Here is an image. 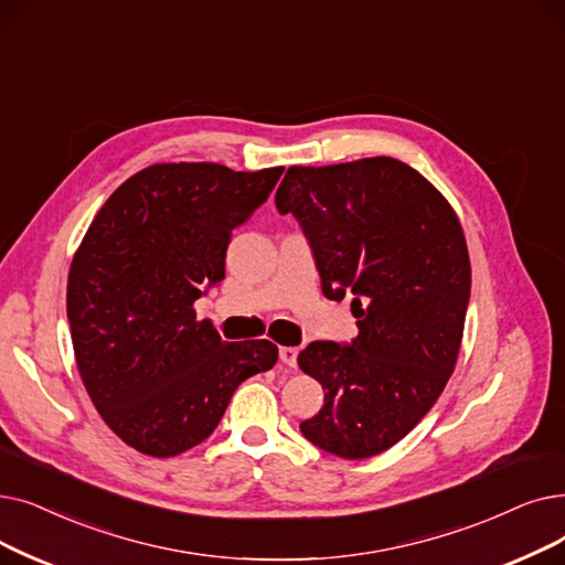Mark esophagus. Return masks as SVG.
Wrapping results in <instances>:
<instances>
[{
	"mask_svg": "<svg viewBox=\"0 0 565 565\" xmlns=\"http://www.w3.org/2000/svg\"><path fill=\"white\" fill-rule=\"evenodd\" d=\"M279 360L288 366H296L298 364V349L296 347H281L279 349Z\"/></svg>",
	"mask_w": 565,
	"mask_h": 565,
	"instance_id": "obj_1",
	"label": "esophagus"
}]
</instances>
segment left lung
I'll return each instance as SVG.
<instances>
[{"mask_svg":"<svg viewBox=\"0 0 565 565\" xmlns=\"http://www.w3.org/2000/svg\"><path fill=\"white\" fill-rule=\"evenodd\" d=\"M275 203L298 218L323 296L353 292L360 330L298 355L326 390L300 431L330 455L374 457L425 418L455 370L471 298L461 224L418 170L390 157L290 166Z\"/></svg>","mask_w":565,"mask_h":565,"instance_id":"left-lung-1","label":"left lung"}]
</instances>
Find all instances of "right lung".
Wrapping results in <instances>:
<instances>
[{"mask_svg": "<svg viewBox=\"0 0 565 565\" xmlns=\"http://www.w3.org/2000/svg\"><path fill=\"white\" fill-rule=\"evenodd\" d=\"M284 168L157 163L121 184L71 263L73 353L106 425L150 457H175L224 418L237 385L273 370V341H224L193 302L226 277L233 228Z\"/></svg>", "mask_w": 565, "mask_h": 565, "instance_id": "add662e5", "label": "right lung"}]
</instances>
